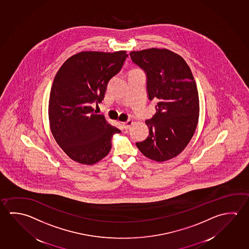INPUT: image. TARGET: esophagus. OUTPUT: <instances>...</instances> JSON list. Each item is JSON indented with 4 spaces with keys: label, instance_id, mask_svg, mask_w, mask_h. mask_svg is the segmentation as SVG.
Returning <instances> with one entry per match:
<instances>
[{
    "label": "esophagus",
    "instance_id": "34e87169",
    "mask_svg": "<svg viewBox=\"0 0 249 249\" xmlns=\"http://www.w3.org/2000/svg\"><path fill=\"white\" fill-rule=\"evenodd\" d=\"M132 124H133V122L130 121V120H129V121H126L125 123H123V128H124V129H128Z\"/></svg>",
    "mask_w": 249,
    "mask_h": 249
}]
</instances>
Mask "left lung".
<instances>
[{"label":"left lung","instance_id":"obj_1","mask_svg":"<svg viewBox=\"0 0 249 249\" xmlns=\"http://www.w3.org/2000/svg\"><path fill=\"white\" fill-rule=\"evenodd\" d=\"M130 57L146 73L147 97L157 102L155 114L146 121L149 135L135 144L148 159H172L187 147L197 126L200 107L196 81L183 58L170 50L133 51Z\"/></svg>","mask_w":249,"mask_h":249}]
</instances>
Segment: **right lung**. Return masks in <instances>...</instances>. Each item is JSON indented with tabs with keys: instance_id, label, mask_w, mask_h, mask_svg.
<instances>
[{
	"instance_id": "add662e5",
	"label": "right lung",
	"mask_w": 249,
	"mask_h": 249,
	"mask_svg": "<svg viewBox=\"0 0 249 249\" xmlns=\"http://www.w3.org/2000/svg\"><path fill=\"white\" fill-rule=\"evenodd\" d=\"M127 56L126 51L81 52L69 58L53 79L49 102L51 132L61 149L79 163L103 159L113 135L121 133L93 107L103 101L108 82Z\"/></svg>"
}]
</instances>
